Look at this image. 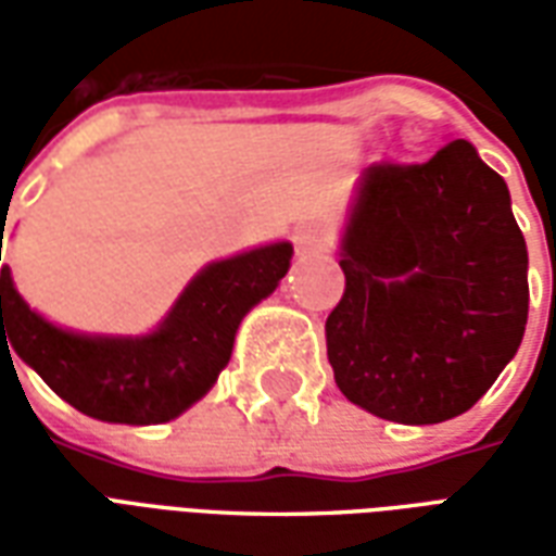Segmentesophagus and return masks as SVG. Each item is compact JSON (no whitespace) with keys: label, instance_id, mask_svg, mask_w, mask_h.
I'll use <instances>...</instances> for the list:
<instances>
[{"label":"esophagus","instance_id":"34e87169","mask_svg":"<svg viewBox=\"0 0 556 556\" xmlns=\"http://www.w3.org/2000/svg\"><path fill=\"white\" fill-rule=\"evenodd\" d=\"M327 247H330L327 231L315 229V226H301V229L294 231V250H298V255L325 253Z\"/></svg>","mask_w":556,"mask_h":556}]
</instances>
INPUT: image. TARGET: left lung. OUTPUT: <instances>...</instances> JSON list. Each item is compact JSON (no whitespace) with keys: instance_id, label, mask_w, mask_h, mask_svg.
Returning a JSON list of instances; mask_svg holds the SVG:
<instances>
[{"instance_id":"left-lung-1","label":"left lung","mask_w":556,"mask_h":556,"mask_svg":"<svg viewBox=\"0 0 556 556\" xmlns=\"http://www.w3.org/2000/svg\"><path fill=\"white\" fill-rule=\"evenodd\" d=\"M345 294L327 315L342 396L431 426L465 414L527 325V243L509 187L467 139L419 166H369L339 241Z\"/></svg>"}]
</instances>
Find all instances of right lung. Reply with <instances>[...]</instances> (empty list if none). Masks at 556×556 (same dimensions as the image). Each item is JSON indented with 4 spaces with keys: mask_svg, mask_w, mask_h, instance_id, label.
<instances>
[{
    "mask_svg": "<svg viewBox=\"0 0 556 556\" xmlns=\"http://www.w3.org/2000/svg\"><path fill=\"white\" fill-rule=\"evenodd\" d=\"M291 255L289 241H274L211 262L184 286L163 321L139 337L79 333L47 321L20 298L11 267L2 265L0 351L8 357L14 351L86 417L127 426L169 422L217 384L243 315L277 291Z\"/></svg>",
    "mask_w": 556,
    "mask_h": 556,
    "instance_id": "obj_1",
    "label": "right lung"
}]
</instances>
